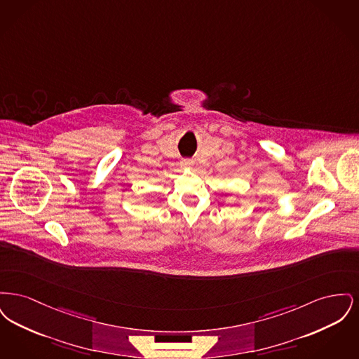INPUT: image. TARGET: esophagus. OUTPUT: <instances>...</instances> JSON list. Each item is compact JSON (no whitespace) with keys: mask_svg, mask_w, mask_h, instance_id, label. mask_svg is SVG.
<instances>
[{"mask_svg":"<svg viewBox=\"0 0 359 359\" xmlns=\"http://www.w3.org/2000/svg\"><path fill=\"white\" fill-rule=\"evenodd\" d=\"M194 165V160H191V158H184L183 161H182V167H192Z\"/></svg>","mask_w":359,"mask_h":359,"instance_id":"esophagus-1","label":"esophagus"}]
</instances>
